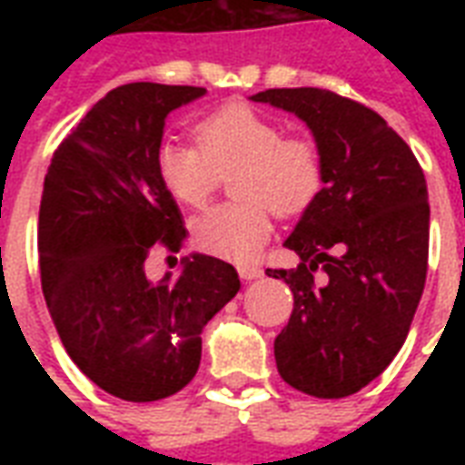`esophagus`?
<instances>
[{
	"label": "esophagus",
	"instance_id": "1",
	"mask_svg": "<svg viewBox=\"0 0 465 465\" xmlns=\"http://www.w3.org/2000/svg\"><path fill=\"white\" fill-rule=\"evenodd\" d=\"M239 275H241V280L251 282V280H258V277H262V268L261 265H239Z\"/></svg>",
	"mask_w": 465,
	"mask_h": 465
}]
</instances>
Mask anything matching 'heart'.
Segmentation results:
<instances>
[{
  "label": "heart",
  "instance_id": "1",
  "mask_svg": "<svg viewBox=\"0 0 465 465\" xmlns=\"http://www.w3.org/2000/svg\"><path fill=\"white\" fill-rule=\"evenodd\" d=\"M195 147L163 142L154 154L156 178L175 203L203 207L232 173L239 200L212 207L193 222L204 253L251 261L270 239V212L302 217L325 188V161L311 137L284 134L282 125L251 105L233 104L193 127Z\"/></svg>",
  "mask_w": 465,
  "mask_h": 465
}]
</instances>
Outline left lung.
<instances>
[{
  "instance_id": "8db88e82",
  "label": "left lung",
  "mask_w": 465,
  "mask_h": 465,
  "mask_svg": "<svg viewBox=\"0 0 465 465\" xmlns=\"http://www.w3.org/2000/svg\"><path fill=\"white\" fill-rule=\"evenodd\" d=\"M253 101L304 120L325 161L323 195L284 241L302 262L268 270L294 294L275 338L277 371L309 396H352L403 347L425 290V173L403 137L352 98L302 86ZM318 269L323 285L312 280Z\"/></svg>"
}]
</instances>
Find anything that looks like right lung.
Wrapping results in <instances>:
<instances>
[{
    "label": "right lung",
    "instance_id": "obj_1",
    "mask_svg": "<svg viewBox=\"0 0 465 465\" xmlns=\"http://www.w3.org/2000/svg\"><path fill=\"white\" fill-rule=\"evenodd\" d=\"M203 86L134 82L108 91L54 149L38 214L40 282L62 345L98 389L152 403L185 389L200 332L239 292L233 265L190 255L149 282L159 243L178 253L185 226L156 178L163 120Z\"/></svg>",
    "mask_w": 465,
    "mask_h": 465
}]
</instances>
